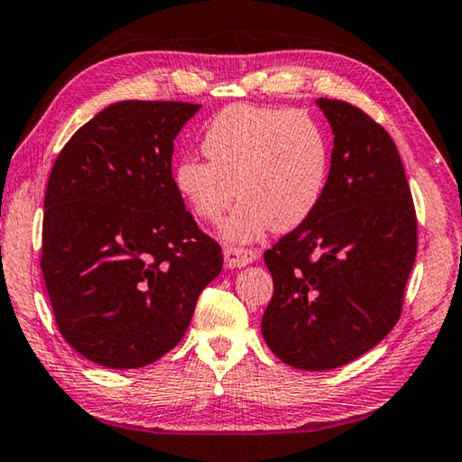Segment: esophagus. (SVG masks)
Returning a JSON list of instances; mask_svg holds the SVG:
<instances>
[{
    "label": "esophagus",
    "mask_w": 462,
    "mask_h": 462,
    "mask_svg": "<svg viewBox=\"0 0 462 462\" xmlns=\"http://www.w3.org/2000/svg\"><path fill=\"white\" fill-rule=\"evenodd\" d=\"M259 259L257 251L253 248H243V246H226L224 248V261L228 269H236V267H245L248 263H254Z\"/></svg>",
    "instance_id": "1"
}]
</instances>
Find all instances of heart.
Instances as JSON below:
<instances>
[{"label":"heart","mask_w":462,"mask_h":462,"mask_svg":"<svg viewBox=\"0 0 462 462\" xmlns=\"http://www.w3.org/2000/svg\"><path fill=\"white\" fill-rule=\"evenodd\" d=\"M208 160L182 158L174 185L193 214L217 222L236 199L224 236L253 243L269 228L302 226L323 199L331 150L323 127L291 108L232 105L205 127Z\"/></svg>","instance_id":"obj_1"}]
</instances>
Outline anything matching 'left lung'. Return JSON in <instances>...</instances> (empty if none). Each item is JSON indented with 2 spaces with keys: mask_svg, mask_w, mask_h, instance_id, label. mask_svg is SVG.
<instances>
[{
  "mask_svg": "<svg viewBox=\"0 0 462 462\" xmlns=\"http://www.w3.org/2000/svg\"><path fill=\"white\" fill-rule=\"evenodd\" d=\"M333 129L331 171L314 214L265 251L273 298L263 339L298 370H333L397 325L417 253V219L397 145L343 100L319 98Z\"/></svg>",
  "mask_w": 462,
  "mask_h": 462,
  "instance_id": "8db88e82",
  "label": "left lung"
}]
</instances>
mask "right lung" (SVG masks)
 <instances>
[{
  "mask_svg": "<svg viewBox=\"0 0 462 462\" xmlns=\"http://www.w3.org/2000/svg\"><path fill=\"white\" fill-rule=\"evenodd\" d=\"M199 105L123 100L79 127L45 193L41 269L69 346L106 368H142L185 335L222 248L172 179V150Z\"/></svg>",
  "mask_w": 462,
  "mask_h": 462,
  "instance_id": "add662e5",
  "label": "right lung"
}]
</instances>
